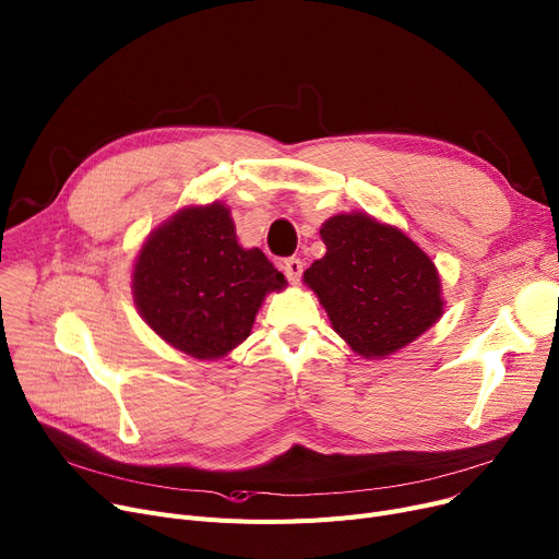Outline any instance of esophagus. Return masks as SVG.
<instances>
[{
	"mask_svg": "<svg viewBox=\"0 0 559 559\" xmlns=\"http://www.w3.org/2000/svg\"><path fill=\"white\" fill-rule=\"evenodd\" d=\"M283 272H285V276L292 285H297L301 281V274H304V262L299 258H287L283 262Z\"/></svg>",
	"mask_w": 559,
	"mask_h": 559,
	"instance_id": "esophagus-1",
	"label": "esophagus"
}]
</instances>
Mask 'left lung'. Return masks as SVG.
Returning <instances> with one entry per match:
<instances>
[{
  "label": "left lung",
  "instance_id": "obj_1",
  "mask_svg": "<svg viewBox=\"0 0 559 559\" xmlns=\"http://www.w3.org/2000/svg\"><path fill=\"white\" fill-rule=\"evenodd\" d=\"M326 255L304 274L333 331L362 358H388L444 312L435 262L396 226L344 213L319 230Z\"/></svg>",
  "mask_w": 559,
  "mask_h": 559
}]
</instances>
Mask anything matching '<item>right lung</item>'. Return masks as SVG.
Listing matches in <instances>:
<instances>
[{"label": "right lung", "mask_w": 559, "mask_h": 559, "mask_svg": "<svg viewBox=\"0 0 559 559\" xmlns=\"http://www.w3.org/2000/svg\"><path fill=\"white\" fill-rule=\"evenodd\" d=\"M285 276L260 249H242L224 203L188 205L150 233L133 267L140 317L197 360L224 358L251 333L258 308Z\"/></svg>", "instance_id": "add662e5"}]
</instances>
